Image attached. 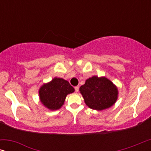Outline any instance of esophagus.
Returning a JSON list of instances; mask_svg holds the SVG:
<instances>
[{"mask_svg": "<svg viewBox=\"0 0 151 151\" xmlns=\"http://www.w3.org/2000/svg\"><path fill=\"white\" fill-rule=\"evenodd\" d=\"M74 88H75V91L76 92H78L79 91V86H75V87H74Z\"/></svg>", "mask_w": 151, "mask_h": 151, "instance_id": "34e87169", "label": "esophagus"}]
</instances>
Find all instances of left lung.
<instances>
[{
  "label": "left lung",
  "instance_id": "1",
  "mask_svg": "<svg viewBox=\"0 0 151 151\" xmlns=\"http://www.w3.org/2000/svg\"><path fill=\"white\" fill-rule=\"evenodd\" d=\"M80 91L86 104L95 110H104L113 106L117 99L116 86L106 78L93 76L80 86Z\"/></svg>",
  "mask_w": 151,
  "mask_h": 151
}]
</instances>
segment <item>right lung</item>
<instances>
[{
  "mask_svg": "<svg viewBox=\"0 0 151 151\" xmlns=\"http://www.w3.org/2000/svg\"><path fill=\"white\" fill-rule=\"evenodd\" d=\"M69 82L62 78H55L41 86L39 96L41 102L51 110H57L63 106L68 94L74 92Z\"/></svg>",
  "mask_w": 151,
  "mask_h": 151,
  "instance_id": "1",
  "label": "right lung"
}]
</instances>
